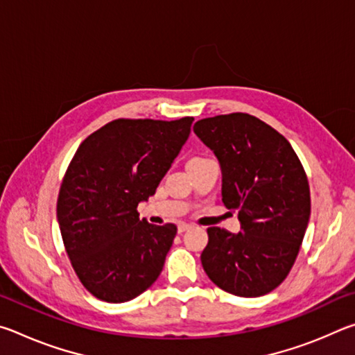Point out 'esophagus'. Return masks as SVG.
<instances>
[{
    "mask_svg": "<svg viewBox=\"0 0 355 355\" xmlns=\"http://www.w3.org/2000/svg\"><path fill=\"white\" fill-rule=\"evenodd\" d=\"M188 228H191L189 224H186V222H180L178 227H177V230H178L180 235H182V233H184L186 230H188Z\"/></svg>",
    "mask_w": 355,
    "mask_h": 355,
    "instance_id": "obj_1",
    "label": "esophagus"
}]
</instances>
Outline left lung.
<instances>
[{
  "mask_svg": "<svg viewBox=\"0 0 355 355\" xmlns=\"http://www.w3.org/2000/svg\"><path fill=\"white\" fill-rule=\"evenodd\" d=\"M194 133L222 171V202L238 211L239 233L208 228L200 260L220 290L258 297L290 274L310 219L309 180L279 131L250 114L202 119Z\"/></svg>",
  "mask_w": 355,
  "mask_h": 355,
  "instance_id": "left-lung-1",
  "label": "left lung"
}]
</instances>
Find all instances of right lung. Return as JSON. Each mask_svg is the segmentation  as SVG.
<instances>
[{
  "mask_svg": "<svg viewBox=\"0 0 355 355\" xmlns=\"http://www.w3.org/2000/svg\"><path fill=\"white\" fill-rule=\"evenodd\" d=\"M192 117L117 119L81 142L58 197L65 252L86 290L105 302L139 296L163 271L177 225L139 219L189 137Z\"/></svg>",
  "mask_w": 355,
  "mask_h": 355,
  "instance_id": "add662e5",
  "label": "right lung"
}]
</instances>
